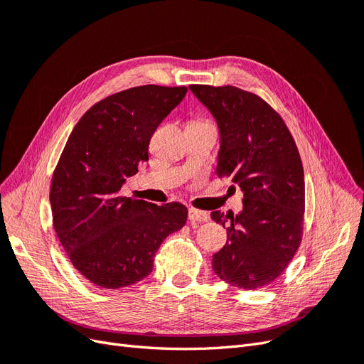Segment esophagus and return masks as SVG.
<instances>
[{
	"instance_id": "obj_1",
	"label": "esophagus",
	"mask_w": 364,
	"mask_h": 364,
	"mask_svg": "<svg viewBox=\"0 0 364 364\" xmlns=\"http://www.w3.org/2000/svg\"><path fill=\"white\" fill-rule=\"evenodd\" d=\"M188 218H190L191 223H205L209 220V214L206 211H200V209L190 208Z\"/></svg>"
}]
</instances>
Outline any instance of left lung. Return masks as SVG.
<instances>
[{
  "label": "left lung",
  "instance_id": "1",
  "mask_svg": "<svg viewBox=\"0 0 364 364\" xmlns=\"http://www.w3.org/2000/svg\"><path fill=\"white\" fill-rule=\"evenodd\" d=\"M220 132L218 178L245 193L243 211H213L228 241L213 255L220 279L253 290L287 269L304 232L305 182L296 142L281 115L261 97L235 86L191 85Z\"/></svg>",
  "mask_w": 364,
  "mask_h": 364
}]
</instances>
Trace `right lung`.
I'll list each match as a JSON object with an SVG mask.
<instances>
[{"instance_id": "obj_1", "label": "right lung", "mask_w": 364, "mask_h": 364, "mask_svg": "<svg viewBox=\"0 0 364 364\" xmlns=\"http://www.w3.org/2000/svg\"><path fill=\"white\" fill-rule=\"evenodd\" d=\"M185 94V86L144 85L109 95L87 109L63 147L51 179L53 226L73 266L98 287L149 277L162 241L186 223L188 209L179 202L121 196Z\"/></svg>"}]
</instances>
